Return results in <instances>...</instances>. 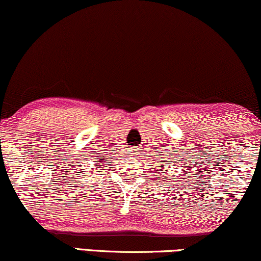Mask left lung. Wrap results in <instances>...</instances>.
Listing matches in <instances>:
<instances>
[{
    "mask_svg": "<svg viewBox=\"0 0 261 261\" xmlns=\"http://www.w3.org/2000/svg\"><path fill=\"white\" fill-rule=\"evenodd\" d=\"M161 166H163V165H161Z\"/></svg>",
    "mask_w": 261,
    "mask_h": 261,
    "instance_id": "obj_1",
    "label": "left lung"
}]
</instances>
